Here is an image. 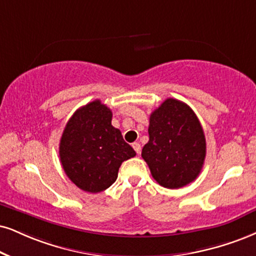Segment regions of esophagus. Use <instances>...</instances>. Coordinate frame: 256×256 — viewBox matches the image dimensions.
Masks as SVG:
<instances>
[{"label":"esophagus","mask_w":256,"mask_h":256,"mask_svg":"<svg viewBox=\"0 0 256 256\" xmlns=\"http://www.w3.org/2000/svg\"><path fill=\"white\" fill-rule=\"evenodd\" d=\"M132 146H133L134 150H135V152H136V154H140V152H141V146H140V144L134 142L133 144H132Z\"/></svg>","instance_id":"34e87169"}]
</instances>
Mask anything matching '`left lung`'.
Instances as JSON below:
<instances>
[{"mask_svg":"<svg viewBox=\"0 0 256 256\" xmlns=\"http://www.w3.org/2000/svg\"><path fill=\"white\" fill-rule=\"evenodd\" d=\"M148 134L141 156L160 185L179 188L197 178L206 142L200 120L188 104L167 98L150 114Z\"/></svg>","mask_w":256,"mask_h":256,"instance_id":"1","label":"left lung"}]
</instances>
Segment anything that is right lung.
Masks as SVG:
<instances>
[{"label":"right lung","mask_w":256,"mask_h":256,"mask_svg":"<svg viewBox=\"0 0 256 256\" xmlns=\"http://www.w3.org/2000/svg\"><path fill=\"white\" fill-rule=\"evenodd\" d=\"M112 110L96 100L78 109L66 123L59 156L66 176L80 190H106L118 178L121 164L136 154L120 129L112 127Z\"/></svg>","instance_id":"1"}]
</instances>
